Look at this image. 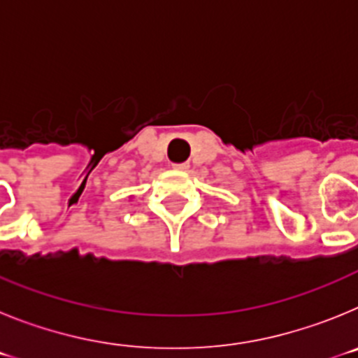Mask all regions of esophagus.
Listing matches in <instances>:
<instances>
[{
    "mask_svg": "<svg viewBox=\"0 0 358 358\" xmlns=\"http://www.w3.org/2000/svg\"><path fill=\"white\" fill-rule=\"evenodd\" d=\"M173 169L181 170V172H186L189 169V163H176L173 164Z\"/></svg>",
    "mask_w": 358,
    "mask_h": 358,
    "instance_id": "34e87169",
    "label": "esophagus"
}]
</instances>
